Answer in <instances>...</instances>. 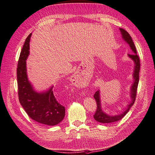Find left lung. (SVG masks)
<instances>
[{
    "instance_id": "left-lung-1",
    "label": "left lung",
    "mask_w": 155,
    "mask_h": 155,
    "mask_svg": "<svg viewBox=\"0 0 155 155\" xmlns=\"http://www.w3.org/2000/svg\"><path fill=\"white\" fill-rule=\"evenodd\" d=\"M120 31L122 34V37L124 41L126 42L130 47L131 51H133V54H127L128 57L130 58L132 61L134 62V69L133 73V82L131 85L130 88V97L131 101L128 103V104L125 107L123 111L117 114L114 115H109V114L105 113L102 109L101 105V91L98 89V91L94 94V98L95 99L97 108V111L94 114V118L95 120L101 123H112L114 122H117L121 120L129 111V109L133 106L135 101L137 90L138 87V84L139 82V71L140 68V59L138 56L137 55V50L134 44L132 38L125 29L122 28H119Z\"/></svg>"
}]
</instances>
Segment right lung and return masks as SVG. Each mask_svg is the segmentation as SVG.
I'll list each match as a JSON object with an SVG mask.
<instances>
[{
    "label": "right lung",
    "instance_id": "right-lung-1",
    "mask_svg": "<svg viewBox=\"0 0 155 155\" xmlns=\"http://www.w3.org/2000/svg\"><path fill=\"white\" fill-rule=\"evenodd\" d=\"M31 33L26 39L20 54L17 69L19 102L28 116L33 120L48 126H55L65 117V107L54 96L53 87L38 92L29 82L26 69V60L29 54Z\"/></svg>",
    "mask_w": 155,
    "mask_h": 155
}]
</instances>
